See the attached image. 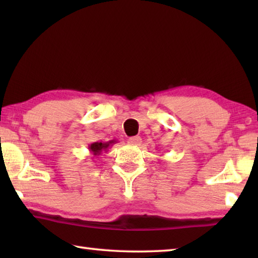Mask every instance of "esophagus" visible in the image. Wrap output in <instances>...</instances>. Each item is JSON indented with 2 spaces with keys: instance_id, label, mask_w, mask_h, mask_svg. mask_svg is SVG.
Here are the masks:
<instances>
[{
  "instance_id": "esophagus-1",
  "label": "esophagus",
  "mask_w": 258,
  "mask_h": 258,
  "mask_svg": "<svg viewBox=\"0 0 258 258\" xmlns=\"http://www.w3.org/2000/svg\"><path fill=\"white\" fill-rule=\"evenodd\" d=\"M141 138L140 137H132L128 139V143L130 145H134V146H139L140 143H141Z\"/></svg>"
}]
</instances>
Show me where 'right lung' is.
Returning a JSON list of instances; mask_svg holds the SVG:
<instances>
[{
    "label": "right lung",
    "instance_id": "1",
    "mask_svg": "<svg viewBox=\"0 0 258 258\" xmlns=\"http://www.w3.org/2000/svg\"><path fill=\"white\" fill-rule=\"evenodd\" d=\"M113 143H116V140H110L108 142H102V141H97L91 143L89 146L90 154L92 156H99L102 154V151H108L109 148H110Z\"/></svg>",
    "mask_w": 258,
    "mask_h": 258
}]
</instances>
